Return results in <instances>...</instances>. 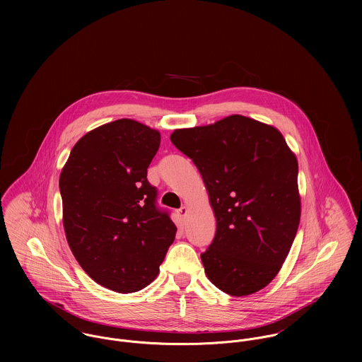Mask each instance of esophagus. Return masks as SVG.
<instances>
[{
  "label": "esophagus",
  "instance_id": "esophagus-1",
  "mask_svg": "<svg viewBox=\"0 0 362 362\" xmlns=\"http://www.w3.org/2000/svg\"><path fill=\"white\" fill-rule=\"evenodd\" d=\"M178 211V214H180V217H185V214H187V211H188V207L182 206L181 209H178L177 210Z\"/></svg>",
  "mask_w": 362,
  "mask_h": 362
}]
</instances>
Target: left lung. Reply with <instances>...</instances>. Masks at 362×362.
I'll return each instance as SVG.
<instances>
[{"label":"left lung","mask_w":362,"mask_h":362,"mask_svg":"<svg viewBox=\"0 0 362 362\" xmlns=\"http://www.w3.org/2000/svg\"><path fill=\"white\" fill-rule=\"evenodd\" d=\"M170 139L199 170L216 217L214 240L201 255L207 279L234 297L264 288L300 224L294 152L277 128L240 114L175 129Z\"/></svg>","instance_id":"8db88e82"}]
</instances>
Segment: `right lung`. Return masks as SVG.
I'll return each mask as SVG.
<instances>
[{
  "label": "right lung",
  "mask_w": 362,
  "mask_h": 362,
  "mask_svg": "<svg viewBox=\"0 0 362 362\" xmlns=\"http://www.w3.org/2000/svg\"><path fill=\"white\" fill-rule=\"evenodd\" d=\"M158 146L157 129L121 118L85 134L59 174L68 245L81 267L115 293L149 286L175 238L146 178Z\"/></svg>",
  "instance_id": "obj_1"
}]
</instances>
